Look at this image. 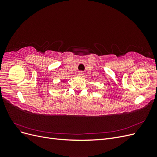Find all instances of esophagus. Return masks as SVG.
<instances>
[{
    "label": "esophagus",
    "instance_id": "esophagus-1",
    "mask_svg": "<svg viewBox=\"0 0 157 157\" xmlns=\"http://www.w3.org/2000/svg\"><path fill=\"white\" fill-rule=\"evenodd\" d=\"M83 72L82 71H78V76H80V77H81V76H82L83 75Z\"/></svg>",
    "mask_w": 157,
    "mask_h": 157
}]
</instances>
